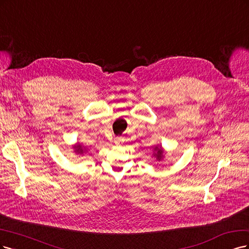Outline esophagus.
Instances as JSON below:
<instances>
[{"label":"esophagus","instance_id":"1","mask_svg":"<svg viewBox=\"0 0 249 249\" xmlns=\"http://www.w3.org/2000/svg\"><path fill=\"white\" fill-rule=\"evenodd\" d=\"M116 143H120V142H122V139L121 138H116Z\"/></svg>","mask_w":249,"mask_h":249}]
</instances>
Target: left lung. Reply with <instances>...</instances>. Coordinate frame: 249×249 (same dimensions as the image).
<instances>
[{
    "mask_svg": "<svg viewBox=\"0 0 249 249\" xmlns=\"http://www.w3.org/2000/svg\"><path fill=\"white\" fill-rule=\"evenodd\" d=\"M156 150H157V155H156V156H157V158H158V159H160V158H161L162 151L160 150V149H157V148H156Z\"/></svg>",
    "mask_w": 249,
    "mask_h": 249,
    "instance_id": "obj_1",
    "label": "left lung"
}]
</instances>
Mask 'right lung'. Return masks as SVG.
I'll return each mask as SVG.
<instances>
[{"label":"right lung","mask_w":249,"mask_h":249,"mask_svg":"<svg viewBox=\"0 0 249 249\" xmlns=\"http://www.w3.org/2000/svg\"><path fill=\"white\" fill-rule=\"evenodd\" d=\"M76 148H78V149H77V151H79V149H81V151H79V152H83V150H82V149H81V147H78V146H77V147H76Z\"/></svg>","instance_id":"obj_1"}]
</instances>
